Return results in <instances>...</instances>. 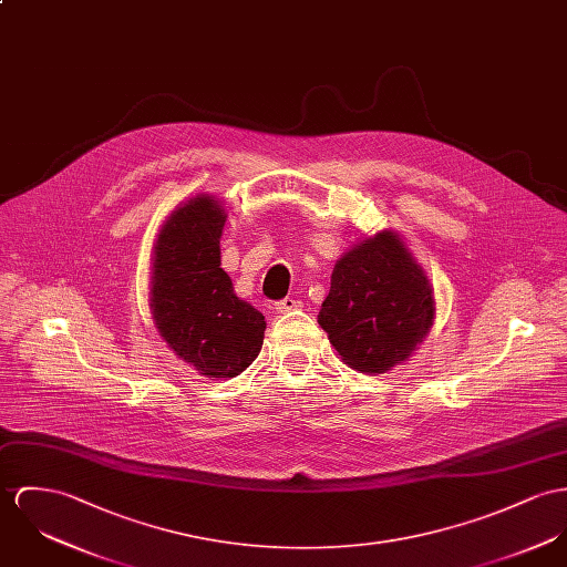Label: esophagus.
<instances>
[{"label": "esophagus", "instance_id": "obj_1", "mask_svg": "<svg viewBox=\"0 0 567 567\" xmlns=\"http://www.w3.org/2000/svg\"><path fill=\"white\" fill-rule=\"evenodd\" d=\"M302 306V302H298L296 298H285L280 302H276V312H291V310H298Z\"/></svg>", "mask_w": 567, "mask_h": 567}]
</instances>
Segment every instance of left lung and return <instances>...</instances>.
Returning <instances> with one entry per match:
<instances>
[{"mask_svg":"<svg viewBox=\"0 0 567 567\" xmlns=\"http://www.w3.org/2000/svg\"><path fill=\"white\" fill-rule=\"evenodd\" d=\"M434 310L423 267L399 235L382 230L337 261L317 321L351 369L386 373L423 343Z\"/></svg>","mask_w":567,"mask_h":567,"instance_id":"left-lung-1","label":"left lung"}]
</instances>
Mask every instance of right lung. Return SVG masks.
<instances>
[{"label":"right lung","mask_w":567,"mask_h":567,"mask_svg":"<svg viewBox=\"0 0 567 567\" xmlns=\"http://www.w3.org/2000/svg\"><path fill=\"white\" fill-rule=\"evenodd\" d=\"M226 214L209 194L164 221L153 250L151 310L168 348L200 375L235 378L259 355L265 317L239 300L219 267Z\"/></svg>","instance_id":"add662e5"}]
</instances>
